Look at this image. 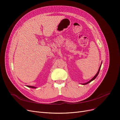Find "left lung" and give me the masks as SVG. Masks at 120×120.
I'll list each match as a JSON object with an SVG mask.
<instances>
[{
	"mask_svg": "<svg viewBox=\"0 0 120 120\" xmlns=\"http://www.w3.org/2000/svg\"><path fill=\"white\" fill-rule=\"evenodd\" d=\"M100 68H101V65H100V67H99V69H98V73L96 74V75H95L94 77L92 79H91L90 81H89V82H88L87 83H85V84H83V85H86V84H88V83H90V82H92V81H93V80H94V79H95V78H96L98 76V74H99V70H100Z\"/></svg>",
	"mask_w": 120,
	"mask_h": 120,
	"instance_id": "1",
	"label": "left lung"
}]
</instances>
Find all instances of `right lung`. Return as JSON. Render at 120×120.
<instances>
[{"label":"right lung","mask_w":120,"mask_h":120,"mask_svg":"<svg viewBox=\"0 0 120 120\" xmlns=\"http://www.w3.org/2000/svg\"><path fill=\"white\" fill-rule=\"evenodd\" d=\"M27 87H29V88H35L34 87H33V86H27Z\"/></svg>","instance_id":"obj_1"}]
</instances>
